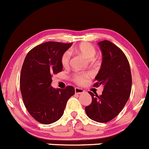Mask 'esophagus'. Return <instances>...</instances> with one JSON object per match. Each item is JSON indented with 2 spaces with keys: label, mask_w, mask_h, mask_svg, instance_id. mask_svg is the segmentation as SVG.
I'll list each match as a JSON object with an SVG mask.
<instances>
[{
  "label": "esophagus",
  "mask_w": 149,
  "mask_h": 149,
  "mask_svg": "<svg viewBox=\"0 0 149 149\" xmlns=\"http://www.w3.org/2000/svg\"><path fill=\"white\" fill-rule=\"evenodd\" d=\"M84 90L82 89H81V88H78V87H76L75 88V93L76 94H81V93H84Z\"/></svg>",
  "instance_id": "34e87169"
}]
</instances>
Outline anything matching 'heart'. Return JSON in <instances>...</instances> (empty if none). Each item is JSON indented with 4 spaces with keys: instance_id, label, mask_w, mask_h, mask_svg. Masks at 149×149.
Instances as JSON below:
<instances>
[{
    "instance_id": "1",
    "label": "heart",
    "mask_w": 149,
    "mask_h": 149,
    "mask_svg": "<svg viewBox=\"0 0 149 149\" xmlns=\"http://www.w3.org/2000/svg\"><path fill=\"white\" fill-rule=\"evenodd\" d=\"M74 50L77 52L81 53L84 55L89 60L94 59L95 56L97 54V50L92 44L88 42H83L79 44V46L74 49ZM70 52L67 51L63 53L61 57V64L64 68H68L69 66L70 61ZM92 76V73L90 72H76L73 73L72 76V79L76 84L79 85H83L87 81L88 79Z\"/></svg>"
}]
</instances>
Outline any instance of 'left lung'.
<instances>
[{
    "instance_id": "1",
    "label": "left lung",
    "mask_w": 149,
    "mask_h": 149,
    "mask_svg": "<svg viewBox=\"0 0 149 149\" xmlns=\"http://www.w3.org/2000/svg\"><path fill=\"white\" fill-rule=\"evenodd\" d=\"M98 44L102 62L94 86L103 85L104 88L100 96L89 92L92 100L85 107V111L89 119L104 123L114 119L127 102L132 89V75L129 61L122 49L107 40Z\"/></svg>"
}]
</instances>
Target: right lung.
<instances>
[{"label": "right lung", "instance_id": "obj_1", "mask_svg": "<svg viewBox=\"0 0 149 149\" xmlns=\"http://www.w3.org/2000/svg\"><path fill=\"white\" fill-rule=\"evenodd\" d=\"M71 43L49 41L32 49L26 56L20 74V90L26 109L32 117L44 125L61 118L74 87L54 89L52 77L63 70L61 57Z\"/></svg>", "mask_w": 149, "mask_h": 149}]
</instances>
